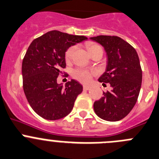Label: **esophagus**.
Returning <instances> with one entry per match:
<instances>
[{
	"label": "esophagus",
	"mask_w": 159,
	"mask_h": 159,
	"mask_svg": "<svg viewBox=\"0 0 159 159\" xmlns=\"http://www.w3.org/2000/svg\"><path fill=\"white\" fill-rule=\"evenodd\" d=\"M91 89V86H89V85H84L83 86V89L84 90H89Z\"/></svg>",
	"instance_id": "esophagus-1"
}]
</instances>
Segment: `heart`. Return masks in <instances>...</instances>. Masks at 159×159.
Wrapping results in <instances>:
<instances>
[{"label": "heart", "mask_w": 159, "mask_h": 159, "mask_svg": "<svg viewBox=\"0 0 159 159\" xmlns=\"http://www.w3.org/2000/svg\"><path fill=\"white\" fill-rule=\"evenodd\" d=\"M99 47L100 46L93 43H89L87 45L89 52H91L93 50H94L97 48H99ZM74 50H75V47H71V48H70L69 49L67 50L65 55V58L66 61H70V60L71 59V58H72L73 56V54H74ZM93 74V72H91V71L87 70L85 69H77L74 71V73H73V75H74V78L82 83L89 82V81H91Z\"/></svg>", "instance_id": "b5f03b06"}]
</instances>
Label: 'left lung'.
I'll return each mask as SVG.
<instances>
[{
	"label": "left lung",
	"mask_w": 159,
	"mask_h": 159,
	"mask_svg": "<svg viewBox=\"0 0 159 159\" xmlns=\"http://www.w3.org/2000/svg\"><path fill=\"white\" fill-rule=\"evenodd\" d=\"M90 39L101 44L106 52L107 66L100 82L109 83L110 92L104 93L93 108L100 118L118 121L135 106L142 84V69L135 48L118 36L98 35Z\"/></svg>",
	"instance_id": "8db88e82"
}]
</instances>
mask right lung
<instances>
[{"mask_svg":"<svg viewBox=\"0 0 159 159\" xmlns=\"http://www.w3.org/2000/svg\"><path fill=\"white\" fill-rule=\"evenodd\" d=\"M87 37L51 31L34 39L22 62L23 87L32 109L49 120H59L72 111L82 85L72 79L58 84L57 78L66 67V52Z\"/></svg>","mask_w":159,"mask_h":159,"instance_id":"right-lung-1","label":"right lung"}]
</instances>
